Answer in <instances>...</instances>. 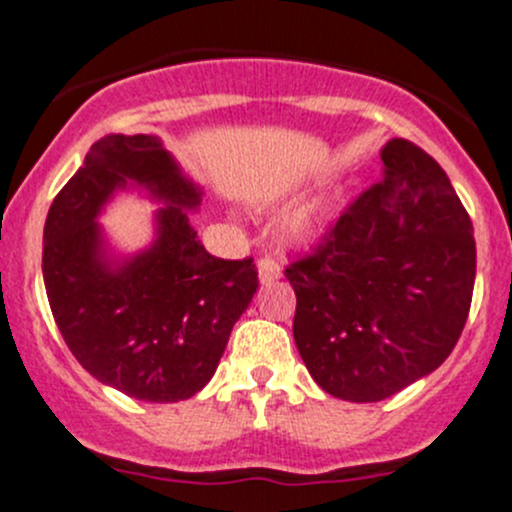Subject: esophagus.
<instances>
[{
    "mask_svg": "<svg viewBox=\"0 0 512 512\" xmlns=\"http://www.w3.org/2000/svg\"><path fill=\"white\" fill-rule=\"evenodd\" d=\"M257 270H260V282L262 285H270L280 277V265H277L275 257H260L257 262Z\"/></svg>",
    "mask_w": 512,
    "mask_h": 512,
    "instance_id": "esophagus-1",
    "label": "esophagus"
}]
</instances>
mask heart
Wrapping results in <instances>:
<instances>
[{"instance_id": "b5f03b06", "label": "heart", "mask_w": 512, "mask_h": 512, "mask_svg": "<svg viewBox=\"0 0 512 512\" xmlns=\"http://www.w3.org/2000/svg\"><path fill=\"white\" fill-rule=\"evenodd\" d=\"M322 223V205L319 203H309L302 205L299 210H294L287 220V230L289 235L294 237H307L317 230V225Z\"/></svg>"}]
</instances>
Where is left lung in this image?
Listing matches in <instances>:
<instances>
[{
    "label": "left lung",
    "mask_w": 512,
    "mask_h": 512,
    "mask_svg": "<svg viewBox=\"0 0 512 512\" xmlns=\"http://www.w3.org/2000/svg\"><path fill=\"white\" fill-rule=\"evenodd\" d=\"M384 178L285 267L294 342L312 379L344 401H381L448 359L476 282L473 223L441 165L406 138Z\"/></svg>",
    "instance_id": "1"
}]
</instances>
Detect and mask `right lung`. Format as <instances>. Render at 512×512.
I'll use <instances>...</instances> for the list:
<instances>
[{
	"label": "right lung",
	"instance_id": "obj_1",
	"mask_svg": "<svg viewBox=\"0 0 512 512\" xmlns=\"http://www.w3.org/2000/svg\"><path fill=\"white\" fill-rule=\"evenodd\" d=\"M126 182L146 184L169 208L157 245L111 271L95 215ZM198 203L158 138L138 133L94 143L46 215L41 272L56 327L91 376L138 401L198 394L260 285L252 257L223 260L200 245L183 213Z\"/></svg>",
	"mask_w": 512,
	"mask_h": 512
}]
</instances>
